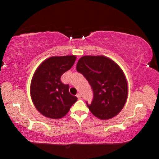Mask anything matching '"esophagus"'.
Returning a JSON list of instances; mask_svg holds the SVG:
<instances>
[{
    "label": "esophagus",
    "instance_id": "obj_1",
    "mask_svg": "<svg viewBox=\"0 0 159 159\" xmlns=\"http://www.w3.org/2000/svg\"><path fill=\"white\" fill-rule=\"evenodd\" d=\"M76 96H77V98H79V99H81V95H80V93H78L77 95H76Z\"/></svg>",
    "mask_w": 159,
    "mask_h": 159
}]
</instances>
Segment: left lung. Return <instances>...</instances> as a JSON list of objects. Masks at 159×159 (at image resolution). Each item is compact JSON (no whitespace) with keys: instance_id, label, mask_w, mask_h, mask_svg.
I'll return each mask as SVG.
<instances>
[{"instance_id":"8db88e82","label":"left lung","mask_w":159,"mask_h":159,"mask_svg":"<svg viewBox=\"0 0 159 159\" xmlns=\"http://www.w3.org/2000/svg\"><path fill=\"white\" fill-rule=\"evenodd\" d=\"M76 70L85 76L93 90L91 113L101 120H108L121 111L128 98V82L118 64L103 55L80 57Z\"/></svg>"}]
</instances>
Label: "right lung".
<instances>
[{
    "mask_svg": "<svg viewBox=\"0 0 159 159\" xmlns=\"http://www.w3.org/2000/svg\"><path fill=\"white\" fill-rule=\"evenodd\" d=\"M76 55L55 56L46 59L38 66L32 77L30 94L35 107L44 116L59 119L69 112L77 101L69 92V85L61 76L71 68Z\"/></svg>",
    "mask_w": 159,
    "mask_h": 159,
    "instance_id": "obj_1",
    "label": "right lung"
}]
</instances>
